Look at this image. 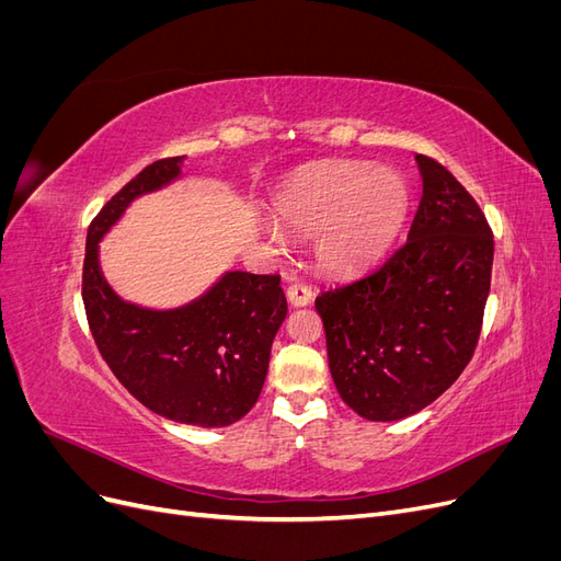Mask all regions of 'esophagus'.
<instances>
[{
    "label": "esophagus",
    "instance_id": "34e87169",
    "mask_svg": "<svg viewBox=\"0 0 561 561\" xmlns=\"http://www.w3.org/2000/svg\"><path fill=\"white\" fill-rule=\"evenodd\" d=\"M311 297H313V293H311V287L307 283L297 280V283L287 285V301H290L293 307H307Z\"/></svg>",
    "mask_w": 561,
    "mask_h": 561
}]
</instances>
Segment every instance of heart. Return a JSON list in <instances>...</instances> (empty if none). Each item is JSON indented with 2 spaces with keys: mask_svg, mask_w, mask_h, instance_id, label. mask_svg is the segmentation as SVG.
Listing matches in <instances>:
<instances>
[{
  "mask_svg": "<svg viewBox=\"0 0 561 561\" xmlns=\"http://www.w3.org/2000/svg\"><path fill=\"white\" fill-rule=\"evenodd\" d=\"M410 194L400 175L367 165L336 163L297 175L274 203L276 222L316 234V257L334 274H351L396 241Z\"/></svg>",
  "mask_w": 561,
  "mask_h": 561,
  "instance_id": "b5f03b06",
  "label": "heart"
}]
</instances>
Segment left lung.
I'll use <instances>...</instances> for the list:
<instances>
[{"label":"left lung","mask_w":561,"mask_h":561,"mask_svg":"<svg viewBox=\"0 0 561 561\" xmlns=\"http://www.w3.org/2000/svg\"><path fill=\"white\" fill-rule=\"evenodd\" d=\"M423 196L407 241L369 274L316 297L339 396L367 421L421 412L480 342L494 233L466 186L419 154Z\"/></svg>","instance_id":"8db88e82"}]
</instances>
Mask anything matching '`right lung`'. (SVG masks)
Masks as SVG:
<instances>
[{"label": "right lung", "instance_id": "1", "mask_svg": "<svg viewBox=\"0 0 561 561\" xmlns=\"http://www.w3.org/2000/svg\"><path fill=\"white\" fill-rule=\"evenodd\" d=\"M182 157L147 165L95 215L87 236L81 297L95 346L128 393L154 414L225 428L257 402L271 344L287 316L280 276L229 271L190 307L149 311L114 295L98 241L133 198L180 175Z\"/></svg>", "mask_w": 561, "mask_h": 561}]
</instances>
